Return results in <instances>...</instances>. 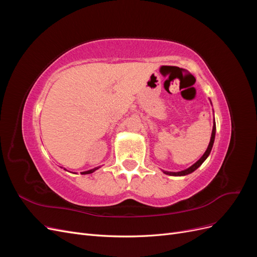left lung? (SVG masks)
Here are the masks:
<instances>
[{"label":"left lung","instance_id":"1","mask_svg":"<svg viewBox=\"0 0 257 257\" xmlns=\"http://www.w3.org/2000/svg\"><path fill=\"white\" fill-rule=\"evenodd\" d=\"M214 137H215V122L213 124V128H212V134H211V138H210V143H209V146L207 148L206 152L204 153L203 157H201L195 164H193L191 167H189L188 169H184L182 170V172H178V173H170V172H164L166 175H169V176H185V175H189L191 173H193L194 170H196L203 163L205 162V160L208 158V155L210 154V152H211V149H212V146H213V143H214Z\"/></svg>","mask_w":257,"mask_h":257}]
</instances>
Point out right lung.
I'll return each instance as SVG.
<instances>
[{
    "label": "right lung",
    "instance_id": "obj_1",
    "mask_svg": "<svg viewBox=\"0 0 257 257\" xmlns=\"http://www.w3.org/2000/svg\"><path fill=\"white\" fill-rule=\"evenodd\" d=\"M96 169H98V167H96V168H93V169H90V170H87V172H82L81 173V175H87V174H92L93 172H95Z\"/></svg>",
    "mask_w": 257,
    "mask_h": 257
}]
</instances>
